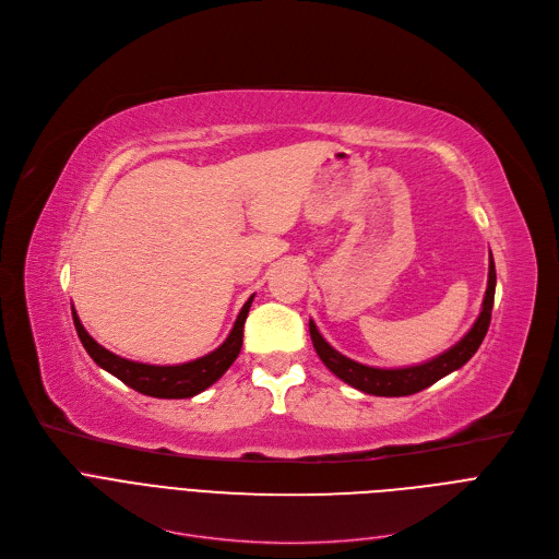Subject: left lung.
I'll use <instances>...</instances> for the list:
<instances>
[{"label":"left lung","instance_id":"1","mask_svg":"<svg viewBox=\"0 0 559 559\" xmlns=\"http://www.w3.org/2000/svg\"><path fill=\"white\" fill-rule=\"evenodd\" d=\"M495 288H497V271H495V259H491V252H489L487 290H485L480 313H478L476 322L472 324V330L461 341H457L453 347L444 349L442 354H438L429 360H424V364H417V366L372 368V366L358 364V360L347 358L345 354H341L338 349H334L330 343H326L322 338V334L318 332V326H316L313 320H309L311 341H313V347H316L322 364L330 368L338 379L349 383L352 388H356L360 392H368V395H377V397L415 395V392L429 388L436 381H440L442 377L455 372L457 368H463L467 360L476 354V349L480 347V343L487 334L489 320H491V307H495Z\"/></svg>","mask_w":559,"mask_h":559}]
</instances>
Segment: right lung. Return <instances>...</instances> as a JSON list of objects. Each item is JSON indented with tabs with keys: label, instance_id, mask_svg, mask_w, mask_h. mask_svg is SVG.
Returning a JSON list of instances; mask_svg holds the SVG:
<instances>
[{
	"label": "right lung",
	"instance_id": "add662e5",
	"mask_svg": "<svg viewBox=\"0 0 559 559\" xmlns=\"http://www.w3.org/2000/svg\"><path fill=\"white\" fill-rule=\"evenodd\" d=\"M252 298L254 295H250L248 302L241 307L233 332L227 334V338L214 352L178 366H148V364H140V360L117 356L104 345H98L85 332V326L81 324V318L74 307H72V318L85 352L92 356V360L98 368H104L106 372L123 381L128 388L142 392V395L157 397V400H187L207 390L212 383H216L227 372V368L237 360L243 345V322L248 318Z\"/></svg>",
	"mask_w": 559,
	"mask_h": 559
}]
</instances>
